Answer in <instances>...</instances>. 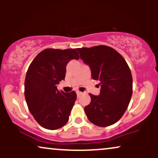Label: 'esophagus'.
<instances>
[{
  "label": "esophagus",
  "mask_w": 158,
  "mask_h": 158,
  "mask_svg": "<svg viewBox=\"0 0 158 158\" xmlns=\"http://www.w3.org/2000/svg\"><path fill=\"white\" fill-rule=\"evenodd\" d=\"M77 94L78 97H79V96H80L81 94H82V92L79 91V90H77Z\"/></svg>",
  "instance_id": "esophagus-1"
}]
</instances>
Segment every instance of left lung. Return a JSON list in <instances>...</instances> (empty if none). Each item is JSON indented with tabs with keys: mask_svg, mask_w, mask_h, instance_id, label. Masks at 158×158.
I'll use <instances>...</instances> for the list:
<instances>
[{
	"mask_svg": "<svg viewBox=\"0 0 158 158\" xmlns=\"http://www.w3.org/2000/svg\"><path fill=\"white\" fill-rule=\"evenodd\" d=\"M80 59L90 67L91 77L100 81L99 96L90 94L91 101L85 107L90 122L107 127L117 123L128 108L132 95V76L124 58L105 45L77 48Z\"/></svg>",
	"mask_w": 158,
	"mask_h": 158,
	"instance_id": "left-lung-1",
	"label": "left lung"
}]
</instances>
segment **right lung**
I'll return each mask as SVG.
<instances>
[{"label": "right lung", "mask_w": 158, "mask_h": 158, "mask_svg": "<svg viewBox=\"0 0 158 158\" xmlns=\"http://www.w3.org/2000/svg\"><path fill=\"white\" fill-rule=\"evenodd\" d=\"M77 49H45L29 67L24 81V95L29 110L41 126L56 130L68 123L77 94L57 89L64 80L66 66L71 59H79Z\"/></svg>", "instance_id": "add662e5"}]
</instances>
